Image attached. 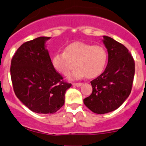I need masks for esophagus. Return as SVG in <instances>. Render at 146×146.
Wrapping results in <instances>:
<instances>
[{
  "label": "esophagus",
  "mask_w": 146,
  "mask_h": 146,
  "mask_svg": "<svg viewBox=\"0 0 146 146\" xmlns=\"http://www.w3.org/2000/svg\"><path fill=\"white\" fill-rule=\"evenodd\" d=\"M81 85H82L81 83H73V86H76V87H80Z\"/></svg>",
  "instance_id": "34e87169"
}]
</instances>
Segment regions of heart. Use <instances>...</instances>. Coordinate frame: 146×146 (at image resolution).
Wrapping results in <instances>:
<instances>
[{
	"mask_svg": "<svg viewBox=\"0 0 146 146\" xmlns=\"http://www.w3.org/2000/svg\"><path fill=\"white\" fill-rule=\"evenodd\" d=\"M107 63V53L100 46H92L82 42L68 45L65 52L53 55L52 63L57 71L68 76L77 65L78 68L69 76L70 80L97 77L104 70Z\"/></svg>",
	"mask_w": 146,
	"mask_h": 146,
	"instance_id": "b5f03b06",
	"label": "heart"
}]
</instances>
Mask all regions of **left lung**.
<instances>
[{
	"label": "left lung",
	"mask_w": 146,
	"mask_h": 146,
	"mask_svg": "<svg viewBox=\"0 0 146 146\" xmlns=\"http://www.w3.org/2000/svg\"><path fill=\"white\" fill-rule=\"evenodd\" d=\"M103 37L108 53L107 66L90 82L93 92L83 100L86 107L97 114L112 112L124 103L131 92L135 74V63L128 49L112 38Z\"/></svg>",
	"instance_id": "left-lung-1"
}]
</instances>
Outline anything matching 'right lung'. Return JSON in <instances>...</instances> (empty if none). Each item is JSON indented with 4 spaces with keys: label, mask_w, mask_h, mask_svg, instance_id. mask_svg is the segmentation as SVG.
I'll return each mask as SVG.
<instances>
[{
    "label": "right lung",
    "mask_w": 146,
    "mask_h": 146,
    "mask_svg": "<svg viewBox=\"0 0 146 146\" xmlns=\"http://www.w3.org/2000/svg\"><path fill=\"white\" fill-rule=\"evenodd\" d=\"M38 37L21 45L11 60V76L15 96L33 112L55 113L64 105L71 86L56 71L46 41Z\"/></svg>",
    "instance_id": "add662e5"
}]
</instances>
